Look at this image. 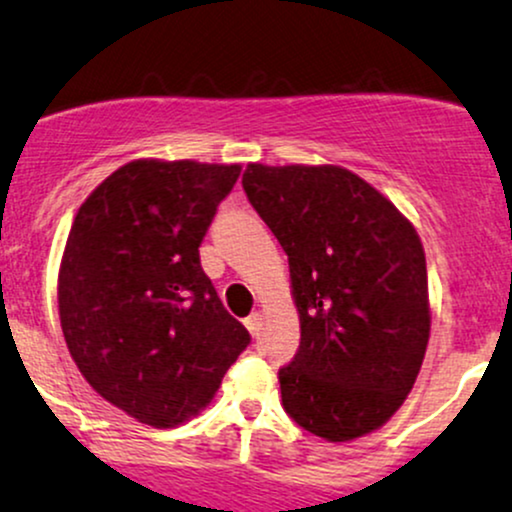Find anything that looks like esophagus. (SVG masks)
Returning a JSON list of instances; mask_svg holds the SVG:
<instances>
[{"label": "esophagus", "instance_id": "34e87169", "mask_svg": "<svg viewBox=\"0 0 512 512\" xmlns=\"http://www.w3.org/2000/svg\"><path fill=\"white\" fill-rule=\"evenodd\" d=\"M245 327H248V330H250V334H252V337H255V334L257 332H260V315H257V313H252V315H248V317H245Z\"/></svg>", "mask_w": 512, "mask_h": 512}]
</instances>
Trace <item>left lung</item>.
<instances>
[{
  "label": "left lung",
  "instance_id": "obj_1",
  "mask_svg": "<svg viewBox=\"0 0 512 512\" xmlns=\"http://www.w3.org/2000/svg\"><path fill=\"white\" fill-rule=\"evenodd\" d=\"M243 190L289 255L301 346L279 368L286 414L315 436H366L402 407L424 361L426 257L414 226L337 166L250 163Z\"/></svg>",
  "mask_w": 512,
  "mask_h": 512
}]
</instances>
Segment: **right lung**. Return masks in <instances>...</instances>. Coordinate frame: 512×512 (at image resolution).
<instances>
[{"label": "right lung", "instance_id": "add662e5", "mask_svg": "<svg viewBox=\"0 0 512 512\" xmlns=\"http://www.w3.org/2000/svg\"><path fill=\"white\" fill-rule=\"evenodd\" d=\"M240 166L134 161L81 204L60 267V320L88 385L142 424L207 407L250 332L199 262Z\"/></svg>", "mask_w": 512, "mask_h": 512}]
</instances>
